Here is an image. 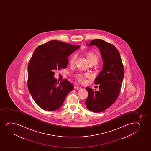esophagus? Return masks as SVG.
<instances>
[{"mask_svg": "<svg viewBox=\"0 0 151 151\" xmlns=\"http://www.w3.org/2000/svg\"><path fill=\"white\" fill-rule=\"evenodd\" d=\"M75 88H76V89H79V88H81L80 86H75Z\"/></svg>", "mask_w": 151, "mask_h": 151, "instance_id": "esophagus-1", "label": "esophagus"}]
</instances>
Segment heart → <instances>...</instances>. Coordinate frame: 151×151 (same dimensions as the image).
Instances as JSON below:
<instances>
[{
    "mask_svg": "<svg viewBox=\"0 0 151 151\" xmlns=\"http://www.w3.org/2000/svg\"><path fill=\"white\" fill-rule=\"evenodd\" d=\"M86 56L87 59L88 60V63L90 64H94L96 65L98 63L99 61V57L94 52H88L86 53ZM77 56L76 54H73L69 58V63L71 65H73L75 64ZM91 75L88 73H78L75 76V78L78 81V82L81 83H84L86 82V78H91Z\"/></svg>",
    "mask_w": 151,
    "mask_h": 151,
    "instance_id": "heart-1",
    "label": "heart"
}]
</instances>
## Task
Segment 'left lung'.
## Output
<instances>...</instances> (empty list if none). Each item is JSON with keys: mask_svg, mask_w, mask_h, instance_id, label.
<instances>
[{"mask_svg": "<svg viewBox=\"0 0 151 151\" xmlns=\"http://www.w3.org/2000/svg\"><path fill=\"white\" fill-rule=\"evenodd\" d=\"M93 45L100 49L104 65L95 80L96 85H99V91L87 87L88 95L85 103L88 110L98 113L107 109L117 99L124 69L119 52L114 45L101 39L92 40L88 45Z\"/></svg>", "mask_w": 151, "mask_h": 151, "instance_id": "obj_1", "label": "left lung"}]
</instances>
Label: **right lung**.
<instances>
[{
	"instance_id": "right-lung-1",
	"label": "right lung",
	"mask_w": 151,
	"mask_h": 151,
	"mask_svg": "<svg viewBox=\"0 0 151 151\" xmlns=\"http://www.w3.org/2000/svg\"><path fill=\"white\" fill-rule=\"evenodd\" d=\"M80 46L52 40L37 47L28 66V90L35 102L47 111L62 106L66 96L74 88L66 79L57 81L54 71L67 68L68 56Z\"/></svg>"
}]
</instances>
